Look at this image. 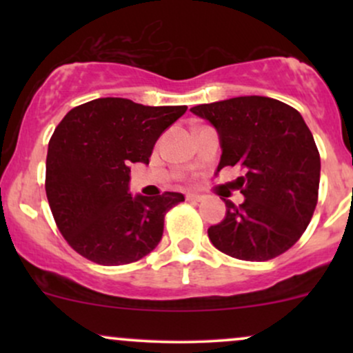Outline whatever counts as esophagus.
I'll use <instances>...</instances> for the list:
<instances>
[{
  "label": "esophagus",
  "instance_id": "1",
  "mask_svg": "<svg viewBox=\"0 0 353 353\" xmlns=\"http://www.w3.org/2000/svg\"><path fill=\"white\" fill-rule=\"evenodd\" d=\"M202 199H204V196H201V194H197V192L188 194V201H202Z\"/></svg>",
  "mask_w": 353,
  "mask_h": 353
}]
</instances>
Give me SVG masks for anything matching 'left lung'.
<instances>
[{
	"mask_svg": "<svg viewBox=\"0 0 353 353\" xmlns=\"http://www.w3.org/2000/svg\"><path fill=\"white\" fill-rule=\"evenodd\" d=\"M190 112L209 121L221 143L216 174L241 165L244 202H225V217L208 229L216 249L241 261H269L289 250L317 205L320 156L301 112L265 96L199 104Z\"/></svg>",
	"mask_w": 353,
	"mask_h": 353,
	"instance_id": "8db88e82",
	"label": "left lung"
}]
</instances>
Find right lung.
<instances>
[{"label":"right lung","mask_w":353,"mask_h":353,"mask_svg":"<svg viewBox=\"0 0 353 353\" xmlns=\"http://www.w3.org/2000/svg\"><path fill=\"white\" fill-rule=\"evenodd\" d=\"M185 111L99 98L63 117L48 145L46 196L76 252L101 265H123L156 249L165 212L184 194L132 196L129 174L132 164H149L156 141Z\"/></svg>","instance_id":"right-lung-1"}]
</instances>
